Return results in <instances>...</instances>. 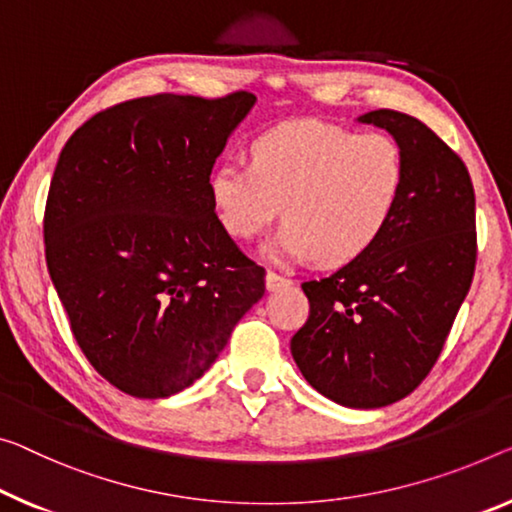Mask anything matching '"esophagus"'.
<instances>
[{
  "label": "esophagus",
  "instance_id": "34e87169",
  "mask_svg": "<svg viewBox=\"0 0 512 512\" xmlns=\"http://www.w3.org/2000/svg\"><path fill=\"white\" fill-rule=\"evenodd\" d=\"M290 283H293V279L283 277V274H277V272H272V270H267V274H265V286H267V290L288 288Z\"/></svg>",
  "mask_w": 512,
  "mask_h": 512
}]
</instances>
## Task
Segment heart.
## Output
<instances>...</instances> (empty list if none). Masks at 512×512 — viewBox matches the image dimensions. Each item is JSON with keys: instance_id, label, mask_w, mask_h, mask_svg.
Returning <instances> with one entry per match:
<instances>
[{"instance_id": "obj_1", "label": "heart", "mask_w": 512, "mask_h": 512, "mask_svg": "<svg viewBox=\"0 0 512 512\" xmlns=\"http://www.w3.org/2000/svg\"><path fill=\"white\" fill-rule=\"evenodd\" d=\"M251 162L226 160L210 174V201L235 240L279 217L277 251L325 267L355 263L387 231L403 199V148L325 121L274 125L251 141Z\"/></svg>"}]
</instances>
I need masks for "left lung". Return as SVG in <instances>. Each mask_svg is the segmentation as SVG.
Listing matches in <instances>:
<instances>
[{"mask_svg": "<svg viewBox=\"0 0 512 512\" xmlns=\"http://www.w3.org/2000/svg\"><path fill=\"white\" fill-rule=\"evenodd\" d=\"M359 121L403 148V199L364 256L302 283L311 309L290 352L322 396L373 410L410 396L442 355L476 270V199L465 162L419 119L375 109Z\"/></svg>", "mask_w": 512, "mask_h": 512, "instance_id": "left-lung-1", "label": "left lung"}]
</instances>
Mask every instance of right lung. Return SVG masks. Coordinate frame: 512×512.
<instances>
[{"label":"right lung","mask_w":512,"mask_h":512,"mask_svg":"<svg viewBox=\"0 0 512 512\" xmlns=\"http://www.w3.org/2000/svg\"><path fill=\"white\" fill-rule=\"evenodd\" d=\"M256 96H157L91 116L47 192L45 261L89 364L135 398L208 371L265 293V270L219 224L210 174Z\"/></svg>","instance_id":"obj_1"}]
</instances>
